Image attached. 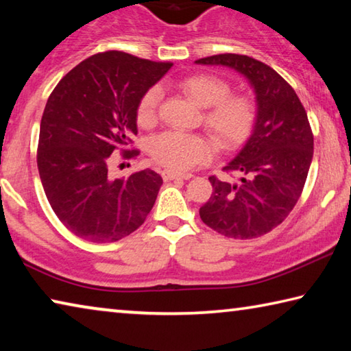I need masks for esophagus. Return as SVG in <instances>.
Masks as SVG:
<instances>
[{"instance_id":"34e87169","label":"esophagus","mask_w":351,"mask_h":351,"mask_svg":"<svg viewBox=\"0 0 351 351\" xmlns=\"http://www.w3.org/2000/svg\"><path fill=\"white\" fill-rule=\"evenodd\" d=\"M162 180L164 181H173V180H190V178H193L192 173H178V171L173 170H164L162 173Z\"/></svg>"}]
</instances>
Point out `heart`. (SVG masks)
Returning <instances> with one entry per match:
<instances>
[{"label":"heart","instance_id":"1","mask_svg":"<svg viewBox=\"0 0 351 351\" xmlns=\"http://www.w3.org/2000/svg\"><path fill=\"white\" fill-rule=\"evenodd\" d=\"M203 110V125L221 150H235L252 134L257 122V104L247 94H232L228 80L215 74L199 73L184 77L173 85ZM161 91L153 86L138 102L136 119L144 128L158 121ZM154 162L175 171H186L195 165L209 161L213 142L203 134L165 132L150 142Z\"/></svg>","mask_w":351,"mask_h":351}]
</instances>
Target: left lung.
Segmentation results:
<instances>
[{"label":"left lung","mask_w":351,"mask_h":351,"mask_svg":"<svg viewBox=\"0 0 351 351\" xmlns=\"http://www.w3.org/2000/svg\"><path fill=\"white\" fill-rule=\"evenodd\" d=\"M197 63L239 71L257 96V122L251 138L223 169L235 181L209 176L213 192L199 217L224 237L257 239L289 215L304 190L314 145L306 111L293 86L252 57L218 54Z\"/></svg>","instance_id":"8db88e82"}]
</instances>
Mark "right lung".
I'll list each match as a JSON object with an SVG mask.
<instances>
[{"label": "right lung", "instance_id": "1", "mask_svg": "<svg viewBox=\"0 0 351 351\" xmlns=\"http://www.w3.org/2000/svg\"><path fill=\"white\" fill-rule=\"evenodd\" d=\"M171 64L100 52L71 69L47 99L37 148L40 180L52 210L80 239L117 241L150 213L162 178L145 169L111 180L108 164L116 150L123 159L139 154L130 150L138 102Z\"/></svg>", "mask_w": 351, "mask_h": 351}]
</instances>
